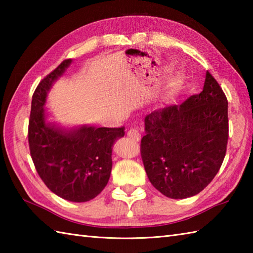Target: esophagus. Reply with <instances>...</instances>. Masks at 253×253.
<instances>
[{
	"mask_svg": "<svg viewBox=\"0 0 253 253\" xmlns=\"http://www.w3.org/2000/svg\"><path fill=\"white\" fill-rule=\"evenodd\" d=\"M127 136L130 137L131 139H133L135 141H139L141 139V135L139 133V131L137 129H132V128H131V129L128 130Z\"/></svg>",
	"mask_w": 253,
	"mask_h": 253,
	"instance_id": "esophagus-1",
	"label": "esophagus"
}]
</instances>
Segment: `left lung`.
<instances>
[{"label":"left lung","instance_id":"obj_1","mask_svg":"<svg viewBox=\"0 0 253 253\" xmlns=\"http://www.w3.org/2000/svg\"><path fill=\"white\" fill-rule=\"evenodd\" d=\"M227 106L222 88L207 72L200 93L146 116L141 158L155 189L186 199L212 181L226 153Z\"/></svg>","mask_w":253,"mask_h":253}]
</instances>
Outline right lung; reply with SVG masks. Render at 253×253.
<instances>
[{"label":"right lung","instance_id":"right-lung-1","mask_svg":"<svg viewBox=\"0 0 253 253\" xmlns=\"http://www.w3.org/2000/svg\"><path fill=\"white\" fill-rule=\"evenodd\" d=\"M72 62H62L38 84L31 101L28 141L31 159L46 187L65 200L85 202L109 181L113 144L124 137L125 128L83 125L67 129L46 121L47 93Z\"/></svg>","mask_w":253,"mask_h":253}]
</instances>
